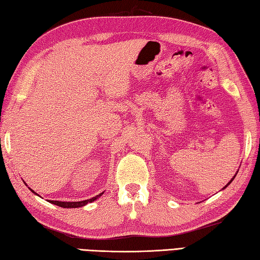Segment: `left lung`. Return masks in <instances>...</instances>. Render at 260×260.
<instances>
[{
  "label": "left lung",
  "instance_id": "1",
  "mask_svg": "<svg viewBox=\"0 0 260 260\" xmlns=\"http://www.w3.org/2000/svg\"><path fill=\"white\" fill-rule=\"evenodd\" d=\"M237 173H238V172H237ZM237 173L235 174V176H234V178H233V179H231V180H230V181L228 182V184H227V185H224V186H223V189H225V187H227V186H228V185H229V184L231 183V182H233V181H234V179L236 178V175H237ZM223 189H222V190H223Z\"/></svg>",
  "mask_w": 260,
  "mask_h": 260
}]
</instances>
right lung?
<instances>
[{
    "label": "right lung",
    "mask_w": 260,
    "mask_h": 260,
    "mask_svg": "<svg viewBox=\"0 0 260 260\" xmlns=\"http://www.w3.org/2000/svg\"><path fill=\"white\" fill-rule=\"evenodd\" d=\"M25 183V182H24ZM25 185H26V183H25ZM30 189V187H29ZM33 193H35V194H37V193L33 191L32 189H30ZM104 192H102L101 194H98V196H96V197H93V198H91V199H88V200H84V201H75V202H63V201H54V200H50L49 202L50 203H52V204H56V206H58V207H61V208H67V209H70V208H80V207H84V206H86L87 203H91V202H93L95 200H97V199L101 197L102 194H103ZM37 196H39V194H37Z\"/></svg>",
    "instance_id": "obj_1"
}]
</instances>
